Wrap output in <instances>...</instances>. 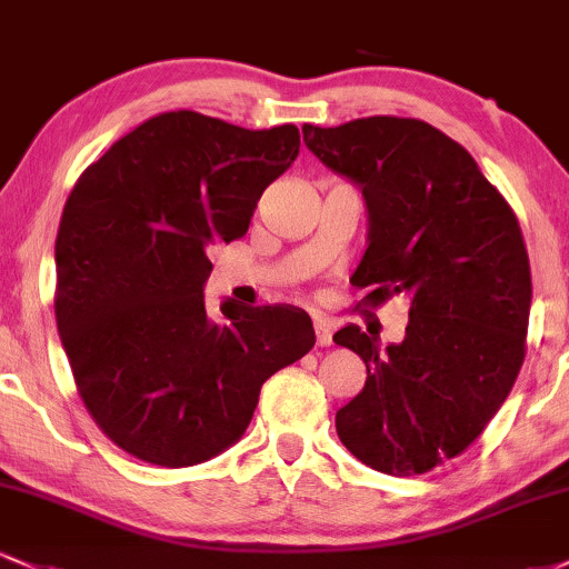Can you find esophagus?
Masks as SVG:
<instances>
[{
  "label": "esophagus",
  "mask_w": 569,
  "mask_h": 569,
  "mask_svg": "<svg viewBox=\"0 0 569 569\" xmlns=\"http://www.w3.org/2000/svg\"><path fill=\"white\" fill-rule=\"evenodd\" d=\"M315 345L328 347L331 345V328L323 320H315Z\"/></svg>",
  "instance_id": "1"
}]
</instances>
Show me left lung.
Here are the masks:
<instances>
[{"label":"left lung","instance_id":"1","mask_svg":"<svg viewBox=\"0 0 569 569\" xmlns=\"http://www.w3.org/2000/svg\"><path fill=\"white\" fill-rule=\"evenodd\" d=\"M307 148L360 184L368 249L350 278L366 305L410 302L406 339L347 326L366 387L337 413L345 448L376 471L410 477L461 456L515 387L530 320V259L517 214L477 161L419 119L368 116L305 124Z\"/></svg>","mask_w":569,"mask_h":569}]
</instances>
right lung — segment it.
I'll return each instance as SVG.
<instances>
[{"instance_id":"1","label":"right lung","mask_w":569,"mask_h":569,"mask_svg":"<svg viewBox=\"0 0 569 569\" xmlns=\"http://www.w3.org/2000/svg\"><path fill=\"white\" fill-rule=\"evenodd\" d=\"M299 129L196 111L148 119L89 163L54 241V320L108 440L156 467H193L241 440L259 389L315 347L293 307L203 302L219 241L243 238Z\"/></svg>"}]
</instances>
